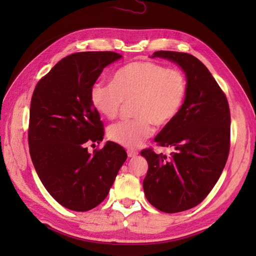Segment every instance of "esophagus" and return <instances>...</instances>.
Listing matches in <instances>:
<instances>
[{
  "instance_id": "1",
  "label": "esophagus",
  "mask_w": 256,
  "mask_h": 256,
  "mask_svg": "<svg viewBox=\"0 0 256 256\" xmlns=\"http://www.w3.org/2000/svg\"><path fill=\"white\" fill-rule=\"evenodd\" d=\"M138 152L136 150H128V157H132V158H133V157H136L138 156Z\"/></svg>"
}]
</instances>
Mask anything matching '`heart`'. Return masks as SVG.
Masks as SVG:
<instances>
[{"label": "heart", "mask_w": 256, "mask_h": 256, "mask_svg": "<svg viewBox=\"0 0 256 256\" xmlns=\"http://www.w3.org/2000/svg\"><path fill=\"white\" fill-rule=\"evenodd\" d=\"M187 94L184 74L154 62H135L116 70L112 82L96 81L90 99L96 110L108 118L118 116L125 102H133V120L112 124L108 136L126 148H140L156 125H167L177 118Z\"/></svg>", "instance_id": "b5f03b06"}]
</instances>
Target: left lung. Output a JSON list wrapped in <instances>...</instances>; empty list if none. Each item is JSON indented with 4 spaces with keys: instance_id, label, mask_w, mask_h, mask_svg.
<instances>
[{
    "instance_id": "1",
    "label": "left lung",
    "mask_w": 256,
    "mask_h": 256,
    "mask_svg": "<svg viewBox=\"0 0 256 256\" xmlns=\"http://www.w3.org/2000/svg\"><path fill=\"white\" fill-rule=\"evenodd\" d=\"M162 58L182 68L187 94L182 110L155 138V142L175 152L167 158L144 150L148 162L143 182L146 199L166 214L199 204L218 182L229 156L230 108L226 96L198 58L186 52L160 50Z\"/></svg>"
}]
</instances>
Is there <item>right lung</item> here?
<instances>
[{
  "instance_id": "add662e5",
  "label": "right lung",
  "mask_w": 256,
  "mask_h": 256,
  "mask_svg": "<svg viewBox=\"0 0 256 256\" xmlns=\"http://www.w3.org/2000/svg\"><path fill=\"white\" fill-rule=\"evenodd\" d=\"M121 58L113 52L72 54L38 81L32 94L30 158L47 192L67 209L88 211L100 204L126 160V152L116 143L106 142L94 154L86 148L104 135L91 86L103 69Z\"/></svg>"
}]
</instances>
